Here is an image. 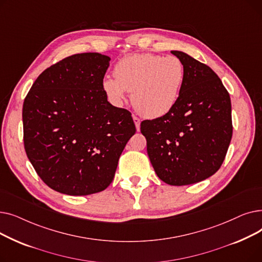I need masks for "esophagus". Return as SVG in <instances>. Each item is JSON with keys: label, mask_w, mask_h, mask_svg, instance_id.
<instances>
[{"label": "esophagus", "mask_w": 262, "mask_h": 262, "mask_svg": "<svg viewBox=\"0 0 262 262\" xmlns=\"http://www.w3.org/2000/svg\"><path fill=\"white\" fill-rule=\"evenodd\" d=\"M133 119H134V122H135V125H136V128H137V130H140V119L139 118H137L136 116H134L133 117Z\"/></svg>", "instance_id": "obj_1"}]
</instances>
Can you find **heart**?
<instances>
[{
	"mask_svg": "<svg viewBox=\"0 0 262 262\" xmlns=\"http://www.w3.org/2000/svg\"><path fill=\"white\" fill-rule=\"evenodd\" d=\"M115 77L103 80L108 99L121 104L132 92L136 112L148 119L167 115L176 105L186 80L184 62L176 56L135 54L122 58L114 69Z\"/></svg>",
	"mask_w": 262,
	"mask_h": 262,
	"instance_id": "obj_1",
	"label": "heart"
}]
</instances>
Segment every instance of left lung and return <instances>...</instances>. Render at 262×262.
I'll use <instances>...</instances> for the list:
<instances>
[{"instance_id":"left-lung-1","label":"left lung","mask_w":262,"mask_h":262,"mask_svg":"<svg viewBox=\"0 0 262 262\" xmlns=\"http://www.w3.org/2000/svg\"><path fill=\"white\" fill-rule=\"evenodd\" d=\"M186 68L181 96L171 112L141 122L150 163L162 182L186 186L213 175L232 136L229 93L212 69L181 51Z\"/></svg>"}]
</instances>
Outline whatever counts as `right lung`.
Wrapping results in <instances>:
<instances>
[{
  "instance_id": "1",
  "label": "right lung",
  "mask_w": 262,
  "mask_h": 262,
  "mask_svg": "<svg viewBox=\"0 0 262 262\" xmlns=\"http://www.w3.org/2000/svg\"><path fill=\"white\" fill-rule=\"evenodd\" d=\"M110 57L69 56L41 73L23 103V140L41 180L60 193H98L112 184L119 158L136 133L132 114L107 101Z\"/></svg>"
}]
</instances>
